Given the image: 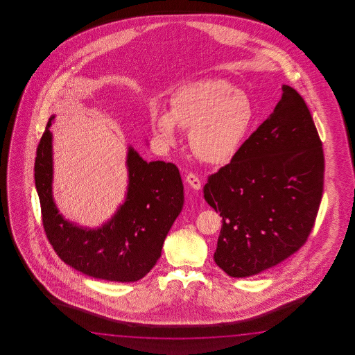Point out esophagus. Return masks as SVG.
Listing matches in <instances>:
<instances>
[{
    "instance_id": "1",
    "label": "esophagus",
    "mask_w": 355,
    "mask_h": 355,
    "mask_svg": "<svg viewBox=\"0 0 355 355\" xmlns=\"http://www.w3.org/2000/svg\"><path fill=\"white\" fill-rule=\"evenodd\" d=\"M187 182H188L189 187L194 189V190H199V189L202 188V181L193 173L187 175Z\"/></svg>"
}]
</instances>
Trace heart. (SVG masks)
I'll return each mask as SVG.
<instances>
[{
    "mask_svg": "<svg viewBox=\"0 0 355 355\" xmlns=\"http://www.w3.org/2000/svg\"><path fill=\"white\" fill-rule=\"evenodd\" d=\"M170 104V112L152 114L157 139L165 146H174L178 127L190 132L191 150L198 159L211 165H225L234 159L254 115L249 98L234 85L217 78L182 86Z\"/></svg>",
    "mask_w": 355,
    "mask_h": 355,
    "instance_id": "b5f03b06",
    "label": "heart"
}]
</instances>
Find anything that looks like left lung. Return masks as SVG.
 Instances as JSON below:
<instances>
[{"label": "left lung", "mask_w": 355, "mask_h": 355, "mask_svg": "<svg viewBox=\"0 0 355 355\" xmlns=\"http://www.w3.org/2000/svg\"><path fill=\"white\" fill-rule=\"evenodd\" d=\"M282 91L269 118L204 185L222 217L214 261L234 278L257 275L301 249L321 203V139L301 95L288 85Z\"/></svg>", "instance_id": "left-lung-1"}]
</instances>
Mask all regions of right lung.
<instances>
[{"label": "right lung", "instance_id": "add662e5", "mask_svg": "<svg viewBox=\"0 0 355 355\" xmlns=\"http://www.w3.org/2000/svg\"><path fill=\"white\" fill-rule=\"evenodd\" d=\"M49 118L34 165L43 227L57 255L92 278L137 282L161 257L162 245L184 205V187L176 165L144 161L133 147L127 155L128 190L124 203L100 228H83L63 218L52 196L53 152Z\"/></svg>", "mask_w": 355, "mask_h": 355}]
</instances>
